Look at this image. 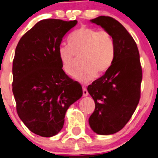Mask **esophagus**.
Instances as JSON below:
<instances>
[{
	"label": "esophagus",
	"mask_w": 158,
	"mask_h": 158,
	"mask_svg": "<svg viewBox=\"0 0 158 158\" xmlns=\"http://www.w3.org/2000/svg\"><path fill=\"white\" fill-rule=\"evenodd\" d=\"M88 95H89V92H88V91H87L86 88L83 87V96L85 97V96H88Z\"/></svg>",
	"instance_id": "34e87169"
}]
</instances>
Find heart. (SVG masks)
<instances>
[{
    "label": "heart",
    "mask_w": 158,
    "mask_h": 158,
    "mask_svg": "<svg viewBox=\"0 0 158 158\" xmlns=\"http://www.w3.org/2000/svg\"><path fill=\"white\" fill-rule=\"evenodd\" d=\"M68 44L58 48L62 68L66 74L72 76L76 69V56L81 55L83 66L74 76L81 83H89L97 73L107 71L114 61L115 43L106 30L82 27L69 36Z\"/></svg>",
    "instance_id": "obj_1"
}]
</instances>
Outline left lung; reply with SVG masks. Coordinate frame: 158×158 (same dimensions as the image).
Instances as JSON below:
<instances>
[{"mask_svg":"<svg viewBox=\"0 0 158 158\" xmlns=\"http://www.w3.org/2000/svg\"><path fill=\"white\" fill-rule=\"evenodd\" d=\"M90 21L112 35L115 55L105 74L88 87L95 104L89 122L94 132L112 135L128 123L139 101V53L134 39L118 21L109 16H99Z\"/></svg>","mask_w":158,"mask_h":158,"instance_id":"8db88e82","label":"left lung"}]
</instances>
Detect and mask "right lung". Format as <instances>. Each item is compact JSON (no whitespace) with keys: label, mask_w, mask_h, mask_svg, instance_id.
<instances>
[{"label":"right lung","mask_w":158,"mask_h":158,"mask_svg":"<svg viewBox=\"0 0 158 158\" xmlns=\"http://www.w3.org/2000/svg\"><path fill=\"white\" fill-rule=\"evenodd\" d=\"M77 23V20H41L21 37L15 48L12 92L16 110L36 135H57L69 106L83 94L81 85L63 71L58 56L63 37Z\"/></svg>","instance_id":"1"}]
</instances>
